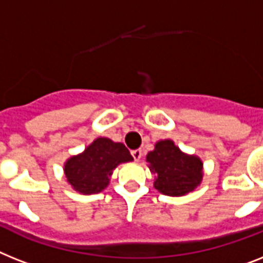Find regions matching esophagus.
I'll list each match as a JSON object with an SVG mask.
<instances>
[{
  "instance_id": "34e87169",
  "label": "esophagus",
  "mask_w": 263,
  "mask_h": 263,
  "mask_svg": "<svg viewBox=\"0 0 263 263\" xmlns=\"http://www.w3.org/2000/svg\"><path fill=\"white\" fill-rule=\"evenodd\" d=\"M132 156H133L134 161H140L141 157H142V151H141V149H136V151H132Z\"/></svg>"
}]
</instances>
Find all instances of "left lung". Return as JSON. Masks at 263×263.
<instances>
[{
  "mask_svg": "<svg viewBox=\"0 0 263 263\" xmlns=\"http://www.w3.org/2000/svg\"><path fill=\"white\" fill-rule=\"evenodd\" d=\"M147 162L157 175L155 188L168 196H183L201 181L203 164L195 156H186L171 140L160 141L155 151L147 153Z\"/></svg>",
  "mask_w": 263,
  "mask_h": 263,
  "instance_id": "1",
  "label": "left lung"
}]
</instances>
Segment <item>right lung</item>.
I'll return each instance as SVG.
<instances>
[{
  "instance_id": "obj_1",
  "label": "right lung",
  "mask_w": 263,
  "mask_h": 263,
  "mask_svg": "<svg viewBox=\"0 0 263 263\" xmlns=\"http://www.w3.org/2000/svg\"><path fill=\"white\" fill-rule=\"evenodd\" d=\"M132 160L133 157L123 144L97 138L82 155L69 158L64 172L75 191L84 195L98 194L107 186L116 166Z\"/></svg>"
}]
</instances>
